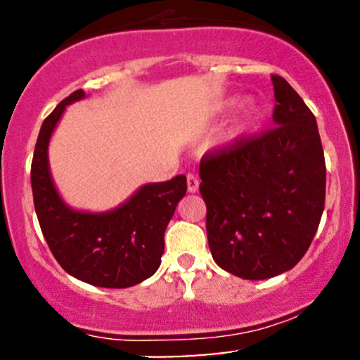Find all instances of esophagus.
I'll return each mask as SVG.
<instances>
[{
  "label": "esophagus",
  "mask_w": 360,
  "mask_h": 360,
  "mask_svg": "<svg viewBox=\"0 0 360 360\" xmlns=\"http://www.w3.org/2000/svg\"><path fill=\"white\" fill-rule=\"evenodd\" d=\"M186 179H188V191L189 193H196L198 188H200V179H198V176L188 174V176H186Z\"/></svg>",
  "instance_id": "34e87169"
}]
</instances>
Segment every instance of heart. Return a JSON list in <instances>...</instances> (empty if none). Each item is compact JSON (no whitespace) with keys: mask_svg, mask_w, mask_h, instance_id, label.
Instances as JSON below:
<instances>
[{"mask_svg":"<svg viewBox=\"0 0 360 360\" xmlns=\"http://www.w3.org/2000/svg\"><path fill=\"white\" fill-rule=\"evenodd\" d=\"M249 123H250V122H247V123H243V125H242V130H245V127H247V125H249Z\"/></svg>","mask_w":360,"mask_h":360,"instance_id":"heart-1","label":"heart"}]
</instances>
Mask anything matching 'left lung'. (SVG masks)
Returning a JSON list of instances; mask_svg holds the SVG:
<instances>
[{
    "label": "left lung",
    "instance_id": "1",
    "mask_svg": "<svg viewBox=\"0 0 360 360\" xmlns=\"http://www.w3.org/2000/svg\"><path fill=\"white\" fill-rule=\"evenodd\" d=\"M271 79L274 127L235 139L200 164L214 262L250 281L292 269L325 208L326 167L315 115L284 77Z\"/></svg>",
    "mask_w": 360,
    "mask_h": 360
}]
</instances>
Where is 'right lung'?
Returning a JSON list of instances; mask_svg holds the SVG:
<instances>
[{"label":"right lung","instance_id":"add662e5","mask_svg":"<svg viewBox=\"0 0 360 360\" xmlns=\"http://www.w3.org/2000/svg\"><path fill=\"white\" fill-rule=\"evenodd\" d=\"M77 89L44 120L32 160V191L49 249L68 274L100 288H130L159 269L164 232L181 198L186 176L146 184L106 213L76 212L62 201L49 169V140L65 106L82 100Z\"/></svg>","mask_w":360,"mask_h":360}]
</instances>
